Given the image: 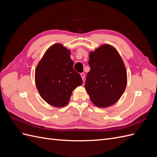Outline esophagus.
<instances>
[{"instance_id":"esophagus-1","label":"esophagus","mask_w":157,"mask_h":157,"mask_svg":"<svg viewBox=\"0 0 157 157\" xmlns=\"http://www.w3.org/2000/svg\"><path fill=\"white\" fill-rule=\"evenodd\" d=\"M80 76H81V78H82L83 81H84V77H85L84 73H80Z\"/></svg>"}]
</instances>
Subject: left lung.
I'll use <instances>...</instances> for the list:
<instances>
[{
	"instance_id": "8db88e82",
	"label": "left lung",
	"mask_w": 157,
	"mask_h": 157,
	"mask_svg": "<svg viewBox=\"0 0 157 157\" xmlns=\"http://www.w3.org/2000/svg\"><path fill=\"white\" fill-rule=\"evenodd\" d=\"M84 87L94 105L106 108L117 102L127 85V73L121 55L115 47L104 44L89 54Z\"/></svg>"
}]
</instances>
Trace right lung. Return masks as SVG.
Returning a JSON list of instances; mask_svg holds the SVG:
<instances>
[{"label": "right lung", "instance_id": "obj_1", "mask_svg": "<svg viewBox=\"0 0 157 157\" xmlns=\"http://www.w3.org/2000/svg\"><path fill=\"white\" fill-rule=\"evenodd\" d=\"M70 56V50L61 44H54L45 52L35 69L38 92L47 103L55 107L67 105L73 90L82 84Z\"/></svg>", "mask_w": 157, "mask_h": 157}]
</instances>
